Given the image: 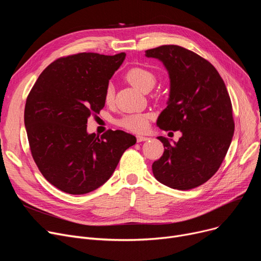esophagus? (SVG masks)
<instances>
[{"label": "esophagus", "mask_w": 261, "mask_h": 261, "mask_svg": "<svg viewBox=\"0 0 261 261\" xmlns=\"http://www.w3.org/2000/svg\"><path fill=\"white\" fill-rule=\"evenodd\" d=\"M149 138H147V136H143V135H138L136 136V141H138V143H141V142H145V141H148Z\"/></svg>", "instance_id": "esophagus-1"}]
</instances>
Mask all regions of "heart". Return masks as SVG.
I'll return each mask as SVG.
<instances>
[{"label":"heart","mask_w":261,"mask_h":261,"mask_svg":"<svg viewBox=\"0 0 261 261\" xmlns=\"http://www.w3.org/2000/svg\"><path fill=\"white\" fill-rule=\"evenodd\" d=\"M127 80L139 91L145 92L147 90H151L155 84V75L144 67H133L126 74ZM114 98V87L112 84H108L105 90V100L107 103L112 102ZM150 115L149 114H130L122 117L118 120V125L132 132H144L148 128Z\"/></svg>","instance_id":"b5f03b06"}]
</instances>
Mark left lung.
Instances as JSON below:
<instances>
[{"label": "left lung", "mask_w": 261, "mask_h": 261, "mask_svg": "<svg viewBox=\"0 0 261 261\" xmlns=\"http://www.w3.org/2000/svg\"><path fill=\"white\" fill-rule=\"evenodd\" d=\"M168 72L167 107L156 125L181 131L177 142L159 136L164 153L152 164L155 179L170 188L188 190L208 181L222 164L234 135L229 95L215 66L196 53L177 45L145 51Z\"/></svg>", "instance_id": "8db88e82"}]
</instances>
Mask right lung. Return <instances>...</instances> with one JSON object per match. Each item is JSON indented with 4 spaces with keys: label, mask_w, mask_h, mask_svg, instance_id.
<instances>
[{
    "label": "right lung",
    "mask_w": 261,
    "mask_h": 261,
    "mask_svg": "<svg viewBox=\"0 0 261 261\" xmlns=\"http://www.w3.org/2000/svg\"><path fill=\"white\" fill-rule=\"evenodd\" d=\"M125 57L80 53L59 58L41 73L26 99L32 155L45 179L64 193L85 195L103 185L136 143L121 130L100 138L87 131L88 118L105 107L106 87Z\"/></svg>",
    "instance_id": "right-lung-1"
}]
</instances>
